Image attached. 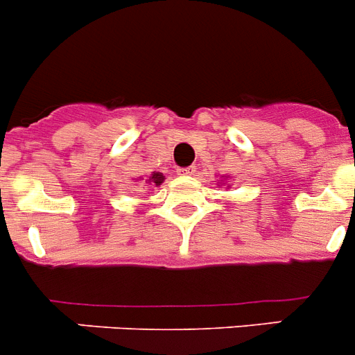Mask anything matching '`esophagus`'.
Wrapping results in <instances>:
<instances>
[{
	"label": "esophagus",
	"instance_id": "obj_1",
	"mask_svg": "<svg viewBox=\"0 0 355 355\" xmlns=\"http://www.w3.org/2000/svg\"><path fill=\"white\" fill-rule=\"evenodd\" d=\"M196 171L194 166H187V168H180L178 170V175H192Z\"/></svg>",
	"mask_w": 355,
	"mask_h": 355
}]
</instances>
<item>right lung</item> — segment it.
<instances>
[{
    "instance_id": "obj_1",
    "label": "right lung",
    "mask_w": 355,
    "mask_h": 355,
    "mask_svg": "<svg viewBox=\"0 0 355 355\" xmlns=\"http://www.w3.org/2000/svg\"><path fill=\"white\" fill-rule=\"evenodd\" d=\"M147 184L149 185H153V187H157V185H161L164 182V177H163V173H159V171H154L153 175H150L149 178H147Z\"/></svg>"
}]
</instances>
